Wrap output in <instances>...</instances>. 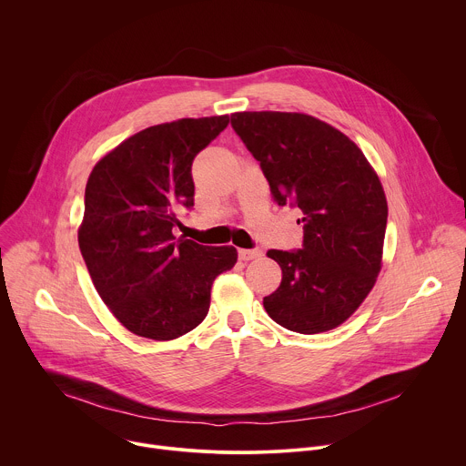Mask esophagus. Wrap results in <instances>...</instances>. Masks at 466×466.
<instances>
[{
	"mask_svg": "<svg viewBox=\"0 0 466 466\" xmlns=\"http://www.w3.org/2000/svg\"><path fill=\"white\" fill-rule=\"evenodd\" d=\"M239 259L243 261H248V259H256L261 256V250L259 248H239Z\"/></svg>",
	"mask_w": 466,
	"mask_h": 466,
	"instance_id": "1",
	"label": "esophagus"
}]
</instances>
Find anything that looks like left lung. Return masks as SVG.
Returning a JSON list of instances; mask_svg holds the SVG:
<instances>
[{
  "label": "left lung",
  "mask_w": 466,
  "mask_h": 466,
  "mask_svg": "<svg viewBox=\"0 0 466 466\" xmlns=\"http://www.w3.org/2000/svg\"><path fill=\"white\" fill-rule=\"evenodd\" d=\"M279 207L304 214V245L269 250L282 282L263 299L280 326L320 334L343 324L381 271L387 198L363 151L336 127L300 112H234Z\"/></svg>",
  "instance_id": "left-lung-1"
}]
</instances>
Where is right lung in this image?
<instances>
[{
	"instance_id": "1",
	"label": "right lung",
	"mask_w": 466,
	"mask_h": 466,
	"mask_svg": "<svg viewBox=\"0 0 466 466\" xmlns=\"http://www.w3.org/2000/svg\"><path fill=\"white\" fill-rule=\"evenodd\" d=\"M230 117H182L147 127L108 151L85 191L79 248L112 315L132 334L171 341L201 324L232 245L175 238V210L193 205L191 162Z\"/></svg>"
}]
</instances>
